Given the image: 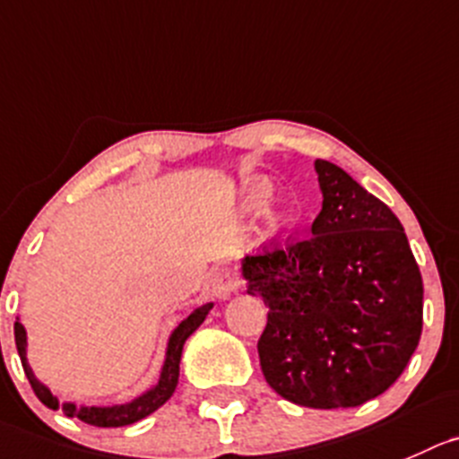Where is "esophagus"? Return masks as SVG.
Masks as SVG:
<instances>
[{
    "instance_id": "34e87169",
    "label": "esophagus",
    "mask_w": 459,
    "mask_h": 459,
    "mask_svg": "<svg viewBox=\"0 0 459 459\" xmlns=\"http://www.w3.org/2000/svg\"><path fill=\"white\" fill-rule=\"evenodd\" d=\"M238 288V274L234 268H221L212 277V292L218 299H227Z\"/></svg>"
}]
</instances>
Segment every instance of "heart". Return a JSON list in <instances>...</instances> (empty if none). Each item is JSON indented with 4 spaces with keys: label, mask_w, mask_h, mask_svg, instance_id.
Segmentation results:
<instances>
[{
    "label": "heart",
    "mask_w": 459,
    "mask_h": 459,
    "mask_svg": "<svg viewBox=\"0 0 459 459\" xmlns=\"http://www.w3.org/2000/svg\"><path fill=\"white\" fill-rule=\"evenodd\" d=\"M270 198V186L264 185V182H259V185H252L250 191H247V207L250 209H264L265 203H268ZM281 225V221L277 222L274 227Z\"/></svg>",
    "instance_id": "obj_1"
}]
</instances>
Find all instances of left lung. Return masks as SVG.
Instances as JSON below:
<instances>
[{
  "label": "left lung",
  "mask_w": 459,
  "mask_h": 459,
  "mask_svg": "<svg viewBox=\"0 0 459 459\" xmlns=\"http://www.w3.org/2000/svg\"><path fill=\"white\" fill-rule=\"evenodd\" d=\"M322 209L311 234L247 255L264 298L259 360L268 385L307 408H356L403 374L423 325V283L399 218L349 173L316 161Z\"/></svg>",
  "instance_id": "obj_1"
}]
</instances>
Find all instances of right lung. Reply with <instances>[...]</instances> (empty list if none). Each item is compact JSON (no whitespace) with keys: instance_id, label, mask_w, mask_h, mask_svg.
Segmentation results:
<instances>
[{"instance_id":"right-lung-1","label":"right lung","mask_w":459,"mask_h":459,"mask_svg":"<svg viewBox=\"0 0 459 459\" xmlns=\"http://www.w3.org/2000/svg\"><path fill=\"white\" fill-rule=\"evenodd\" d=\"M213 304H203L200 308H195L191 316H186L185 320L178 325V329L173 331L171 338H169V349H167V360H164V368H161V377L157 381V385L152 390H148L146 394L137 396L134 401L124 405H112V408H94V405H81L76 408V403H63V410L67 417H76L81 421L90 423V426H99V429H119V426H128V423L139 421V419L148 417L151 412H155L160 405L167 403L171 399V394L176 392L178 377H180V358H182V347H185L186 338L198 329L204 322L207 313L212 311ZM15 344L17 353L22 358V368H24L26 377H29L30 387L36 392L38 399L47 405V408L58 410L60 403L54 394L49 392V387L42 385L36 378L33 369L26 363V331L20 322H15Z\"/></svg>"}]
</instances>
